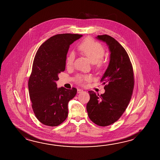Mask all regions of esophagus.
<instances>
[{"label": "esophagus", "mask_w": 160, "mask_h": 160, "mask_svg": "<svg viewBox=\"0 0 160 160\" xmlns=\"http://www.w3.org/2000/svg\"><path fill=\"white\" fill-rule=\"evenodd\" d=\"M82 92H83V91L82 90V89H78V93H82Z\"/></svg>", "instance_id": "esophagus-1"}]
</instances>
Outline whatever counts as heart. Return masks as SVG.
<instances>
[{
	"mask_svg": "<svg viewBox=\"0 0 160 160\" xmlns=\"http://www.w3.org/2000/svg\"><path fill=\"white\" fill-rule=\"evenodd\" d=\"M78 49L82 55L88 58L89 62L94 64L98 69H102L105 64L101 60L105 55V49L100 42L95 41L91 38H87L82 40L78 46ZM75 60V55L73 53H71L66 60V66L68 68L72 67ZM89 76L78 75L76 77V82L82 85L84 82L91 80Z\"/></svg>",
	"mask_w": 160,
	"mask_h": 160,
	"instance_id": "b5f03b06",
	"label": "heart"
}]
</instances>
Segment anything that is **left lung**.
<instances>
[{"label": "left lung", "instance_id": "left-lung-1", "mask_svg": "<svg viewBox=\"0 0 160 160\" xmlns=\"http://www.w3.org/2000/svg\"><path fill=\"white\" fill-rule=\"evenodd\" d=\"M96 38L108 46L110 60L101 80L106 84L105 93L89 91L87 111L92 122L105 127L118 121L127 108L133 90V70L127 52L116 40L107 35Z\"/></svg>", "mask_w": 160, "mask_h": 160}]
</instances>
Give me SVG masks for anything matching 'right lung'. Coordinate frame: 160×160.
Masks as SVG:
<instances>
[{"instance_id":"add662e5","label":"right lung","mask_w":160,"mask_h":160,"mask_svg":"<svg viewBox=\"0 0 160 160\" xmlns=\"http://www.w3.org/2000/svg\"><path fill=\"white\" fill-rule=\"evenodd\" d=\"M82 35L63 33L51 37L36 52L28 80L29 97L36 118L44 125L56 127L68 116L69 101L75 88H58L59 74L64 71L69 46Z\"/></svg>"}]
</instances>
